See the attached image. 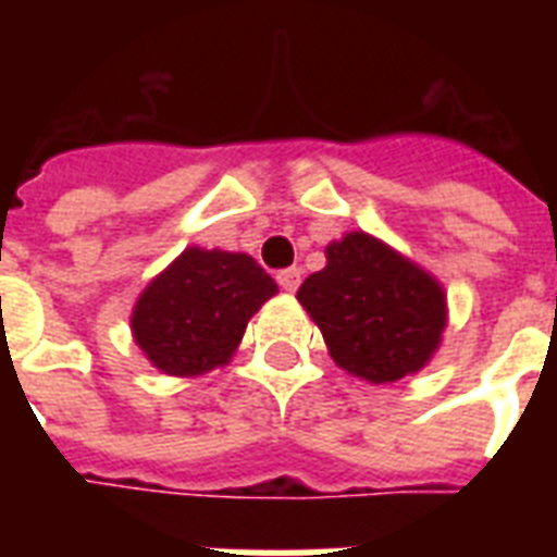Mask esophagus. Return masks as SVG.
Listing matches in <instances>:
<instances>
[{
    "instance_id": "34e87169",
    "label": "esophagus",
    "mask_w": 557,
    "mask_h": 557,
    "mask_svg": "<svg viewBox=\"0 0 557 557\" xmlns=\"http://www.w3.org/2000/svg\"><path fill=\"white\" fill-rule=\"evenodd\" d=\"M277 283L283 292H297V286H300V269L277 271Z\"/></svg>"
}]
</instances>
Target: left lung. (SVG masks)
Instances as JSON below:
<instances>
[{
    "instance_id": "8db88e82",
    "label": "left lung",
    "mask_w": 557,
    "mask_h": 557,
    "mask_svg": "<svg viewBox=\"0 0 557 557\" xmlns=\"http://www.w3.org/2000/svg\"><path fill=\"white\" fill-rule=\"evenodd\" d=\"M332 361L370 384L424 370L448 326V295L431 271L367 231L326 245V265L297 288Z\"/></svg>"
}]
</instances>
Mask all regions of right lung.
<instances>
[{"label": "right lung", "mask_w": 557, "mask_h": 557, "mask_svg": "<svg viewBox=\"0 0 557 557\" xmlns=\"http://www.w3.org/2000/svg\"><path fill=\"white\" fill-rule=\"evenodd\" d=\"M274 295L277 283L251 253L190 245L138 295L129 330L156 370L196 379L234 358L248 321Z\"/></svg>", "instance_id": "add662e5"}]
</instances>
